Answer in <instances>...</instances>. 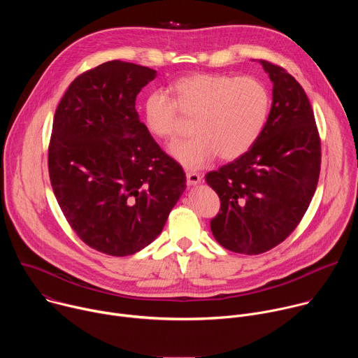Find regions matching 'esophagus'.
Segmentation results:
<instances>
[{
  "mask_svg": "<svg viewBox=\"0 0 358 358\" xmlns=\"http://www.w3.org/2000/svg\"><path fill=\"white\" fill-rule=\"evenodd\" d=\"M185 177H187V184H188V185H195V184H198V182L201 181V176L196 174V173L188 171V173L185 174Z\"/></svg>",
  "mask_w": 358,
  "mask_h": 358,
  "instance_id": "obj_1",
  "label": "esophagus"
}]
</instances>
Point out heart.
Instances as JSON below:
<instances>
[{
	"mask_svg": "<svg viewBox=\"0 0 358 358\" xmlns=\"http://www.w3.org/2000/svg\"><path fill=\"white\" fill-rule=\"evenodd\" d=\"M150 92L141 105L147 130L159 138L174 137L180 114L192 116V137L170 145V155L184 167L196 170L217 155L235 160L257 143L268 120L271 96L266 86L252 76L191 73L169 87Z\"/></svg>",
	"mask_w": 358,
	"mask_h": 358,
	"instance_id": "1",
	"label": "heart"
}]
</instances>
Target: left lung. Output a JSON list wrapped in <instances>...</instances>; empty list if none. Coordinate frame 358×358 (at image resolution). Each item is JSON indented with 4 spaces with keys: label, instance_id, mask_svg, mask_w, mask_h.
<instances>
[{
    "label": "left lung",
    "instance_id": "1",
    "mask_svg": "<svg viewBox=\"0 0 358 358\" xmlns=\"http://www.w3.org/2000/svg\"><path fill=\"white\" fill-rule=\"evenodd\" d=\"M269 75L272 106L265 127L243 156L206 176L221 201L211 232L228 250L266 252L297 227L320 174V138L310 101L285 69L259 61Z\"/></svg>",
    "mask_w": 358,
    "mask_h": 358
}]
</instances>
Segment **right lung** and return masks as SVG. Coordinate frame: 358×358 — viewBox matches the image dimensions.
I'll use <instances>...</instances> for the list:
<instances>
[{
	"label": "right lung",
	"mask_w": 358,
	"mask_h": 358,
	"mask_svg": "<svg viewBox=\"0 0 358 358\" xmlns=\"http://www.w3.org/2000/svg\"><path fill=\"white\" fill-rule=\"evenodd\" d=\"M156 76L131 62L101 64L69 85L54 117L48 166L59 207L86 245L112 257L155 241L185 189L181 166L136 110Z\"/></svg>",
	"instance_id": "1"
}]
</instances>
